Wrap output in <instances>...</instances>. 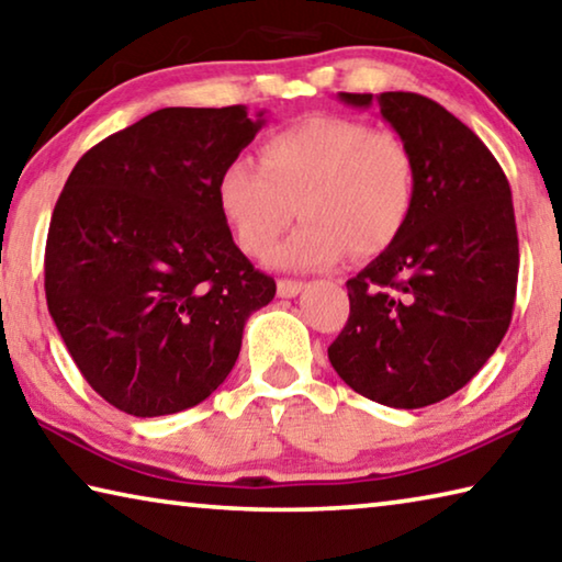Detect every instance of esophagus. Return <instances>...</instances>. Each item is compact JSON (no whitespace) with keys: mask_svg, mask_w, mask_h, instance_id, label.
<instances>
[{"mask_svg":"<svg viewBox=\"0 0 562 562\" xmlns=\"http://www.w3.org/2000/svg\"><path fill=\"white\" fill-rule=\"evenodd\" d=\"M303 286H306V283H303V281L281 279L279 286H276V291H279L281 299H293V296H299V293L303 291Z\"/></svg>","mask_w":562,"mask_h":562,"instance_id":"34e87169","label":"esophagus"}]
</instances>
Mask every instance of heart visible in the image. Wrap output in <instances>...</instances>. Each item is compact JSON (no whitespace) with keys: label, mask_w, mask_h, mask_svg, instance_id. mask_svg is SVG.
<instances>
[{"label":"heart","mask_w":562,"mask_h":562,"mask_svg":"<svg viewBox=\"0 0 562 562\" xmlns=\"http://www.w3.org/2000/svg\"><path fill=\"white\" fill-rule=\"evenodd\" d=\"M221 214L248 254H269L293 214L303 226L276 256L286 269H324L348 251L379 256L416 204V161L391 132L318 114L266 136L259 164L234 159L216 183Z\"/></svg>","instance_id":"b5f03b06"}]
</instances>
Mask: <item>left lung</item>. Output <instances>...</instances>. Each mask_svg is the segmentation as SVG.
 I'll return each mask as SVG.
<instances>
[{
  "instance_id": "8db88e82",
  "label": "left lung",
  "mask_w": 562,
  "mask_h": 562,
  "mask_svg": "<svg viewBox=\"0 0 562 562\" xmlns=\"http://www.w3.org/2000/svg\"><path fill=\"white\" fill-rule=\"evenodd\" d=\"M381 109L416 161V204L389 251L346 281L328 361L356 393L423 408L461 391L510 326L518 232L501 164L461 119L411 91L346 94Z\"/></svg>"
}]
</instances>
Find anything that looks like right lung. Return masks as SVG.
I'll return each instance as SVG.
<instances>
[{
    "label": "right lung",
    "mask_w": 562,
    "mask_h": 562,
    "mask_svg": "<svg viewBox=\"0 0 562 562\" xmlns=\"http://www.w3.org/2000/svg\"><path fill=\"white\" fill-rule=\"evenodd\" d=\"M266 112L167 106L81 156L54 206L44 291L87 383L136 418L209 398L276 296L234 244L216 183Z\"/></svg>",
    "instance_id": "right-lung-1"
}]
</instances>
